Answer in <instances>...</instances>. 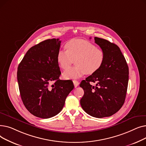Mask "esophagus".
Listing matches in <instances>:
<instances>
[{
    "label": "esophagus",
    "instance_id": "obj_1",
    "mask_svg": "<svg viewBox=\"0 0 146 146\" xmlns=\"http://www.w3.org/2000/svg\"><path fill=\"white\" fill-rule=\"evenodd\" d=\"M73 82L74 86V87H75V88H77V87L79 86V82L78 80H74L73 81Z\"/></svg>",
    "mask_w": 146,
    "mask_h": 146
}]
</instances>
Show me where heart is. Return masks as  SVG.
I'll return each instance as SVG.
<instances>
[{"label":"heart","instance_id":"obj_1","mask_svg":"<svg viewBox=\"0 0 146 146\" xmlns=\"http://www.w3.org/2000/svg\"><path fill=\"white\" fill-rule=\"evenodd\" d=\"M65 47L66 50H60L57 52L58 65L66 70L74 60L76 65L63 73V76L66 79H79L86 73L92 74L98 72L104 63V52L86 40L73 39L67 42Z\"/></svg>","mask_w":146,"mask_h":146}]
</instances>
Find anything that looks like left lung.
<instances>
[{"instance_id":"left-lung-1","label":"left lung","mask_w":146,"mask_h":146,"mask_svg":"<svg viewBox=\"0 0 146 146\" xmlns=\"http://www.w3.org/2000/svg\"><path fill=\"white\" fill-rule=\"evenodd\" d=\"M95 42L104 52L105 61L98 72L81 82L84 95L80 105L90 115L101 118L112 115L123 105L129 70L118 45L98 37H95ZM90 82H96V85L92 86Z\"/></svg>"}]
</instances>
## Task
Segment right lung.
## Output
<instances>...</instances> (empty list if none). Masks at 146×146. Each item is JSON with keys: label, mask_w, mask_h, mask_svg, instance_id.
I'll use <instances>...</instances> for the list:
<instances>
[{"label": "right lung", "mask_w": 146, "mask_h": 146, "mask_svg": "<svg viewBox=\"0 0 146 146\" xmlns=\"http://www.w3.org/2000/svg\"><path fill=\"white\" fill-rule=\"evenodd\" d=\"M60 44L58 38H53L33 46L18 67L17 79L23 104L31 113L41 118L57 115L74 88L70 80L59 79L61 72L57 55Z\"/></svg>", "instance_id": "obj_1"}]
</instances>
